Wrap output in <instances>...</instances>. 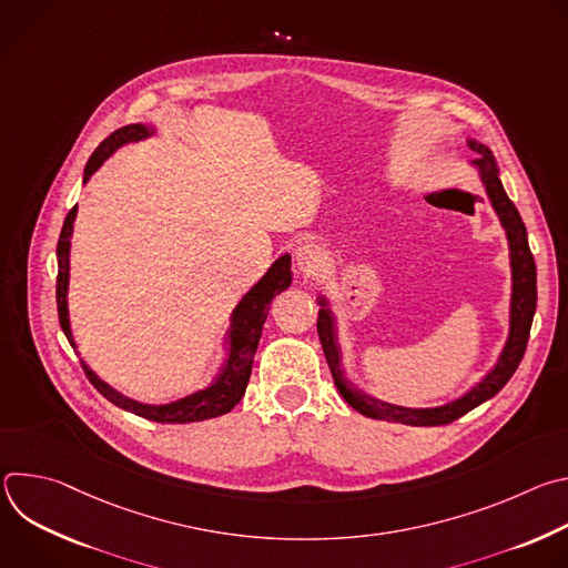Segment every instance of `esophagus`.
I'll use <instances>...</instances> for the list:
<instances>
[{"label":"esophagus","instance_id":"1","mask_svg":"<svg viewBox=\"0 0 568 568\" xmlns=\"http://www.w3.org/2000/svg\"><path fill=\"white\" fill-rule=\"evenodd\" d=\"M301 267H303V272L307 274V276H312V274H316L318 272V267H321V258H318V254L316 252H305L303 256H301Z\"/></svg>","mask_w":568,"mask_h":568}]
</instances>
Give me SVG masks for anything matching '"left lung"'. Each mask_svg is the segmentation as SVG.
I'll return each mask as SVG.
<instances>
[{
    "label": "left lung",
    "mask_w": 568,
    "mask_h": 568,
    "mask_svg": "<svg viewBox=\"0 0 568 568\" xmlns=\"http://www.w3.org/2000/svg\"><path fill=\"white\" fill-rule=\"evenodd\" d=\"M469 148L478 154L474 164L480 171V180L485 184V191H488V197L508 233L510 242V265H513V305H510V337L506 342V348L497 362V366L485 375L471 390H467L463 397L443 404V407L434 409H409V407H395V404L375 399L366 393H362L357 386H353L342 371L339 364V346L335 337V323H333V312L326 305V298H321L318 305V318H316V333L323 346V355H326V362L331 366L333 379L342 397L351 404L353 409H357L362 416L375 418V420H386V423H399V425H412V427H438V425H449L478 407L480 402L495 397L508 379L515 375L517 366L524 359L528 337H530V326H532V316L537 307V267L535 258L528 247V235L526 226L521 222V215L517 206L510 202L506 195L499 171H497V161L493 152L476 143L469 141Z\"/></svg>",
    "instance_id": "1"
}]
</instances>
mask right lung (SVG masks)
I'll list each match as a JSON object with an SVG mask.
<instances>
[{"mask_svg": "<svg viewBox=\"0 0 568 568\" xmlns=\"http://www.w3.org/2000/svg\"><path fill=\"white\" fill-rule=\"evenodd\" d=\"M148 134H152L145 125H125L116 132H112L90 156L88 166H85V182L94 175V171H99V166L103 161L123 143L128 141H139L145 139ZM75 211L78 206H73L62 224L60 237H58V281H55V303H58V318H60V328L64 333V337L69 339V344L75 348L73 337H71V328H69V310H67V285H69V237L73 231V220H75ZM292 283V272H290V256H281L270 272L245 294L237 303V307L231 314V328H229V357L226 364L222 368V373L217 375V379L197 390L191 393L182 399H175L171 404H141L136 399H130L125 395H121L119 390H114L112 386H108L103 379H99L94 375V371L80 359L83 364V371L88 375V379L94 384V388L108 397L116 407L141 416L145 420L152 423H169V425H184V423H197V420H209V418H217L229 414L235 404L240 402V397L245 395V388L250 384V375H252V364H254V355L261 342V333L265 326V318L270 312V303L276 294H281L283 290H287Z\"/></svg>", "mask_w": 568, "mask_h": 568, "instance_id": "1", "label": "right lung"}]
</instances>
